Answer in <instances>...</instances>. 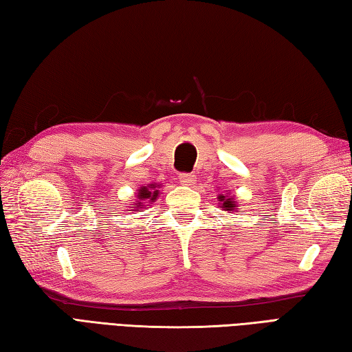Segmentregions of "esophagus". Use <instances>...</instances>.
Returning <instances> with one entry per match:
<instances>
[{
    "mask_svg": "<svg viewBox=\"0 0 352 352\" xmlns=\"http://www.w3.org/2000/svg\"><path fill=\"white\" fill-rule=\"evenodd\" d=\"M179 182H181L185 186H191V185H195V182H196V176L191 175V173H182L181 176H179Z\"/></svg>",
    "mask_w": 352,
    "mask_h": 352,
    "instance_id": "obj_1",
    "label": "esophagus"
}]
</instances>
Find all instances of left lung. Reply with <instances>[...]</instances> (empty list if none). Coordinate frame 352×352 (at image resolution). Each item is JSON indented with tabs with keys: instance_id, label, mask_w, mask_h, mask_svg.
Wrapping results in <instances>:
<instances>
[{
	"instance_id": "left-lung-1",
	"label": "left lung",
	"mask_w": 352,
	"mask_h": 352,
	"mask_svg": "<svg viewBox=\"0 0 352 352\" xmlns=\"http://www.w3.org/2000/svg\"><path fill=\"white\" fill-rule=\"evenodd\" d=\"M219 205L223 211H236L239 210V202H236L235 197L231 196V192H226V195H219L217 197Z\"/></svg>"
}]
</instances>
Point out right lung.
Wrapping results in <instances>:
<instances>
[{
  "instance_id": "obj_1",
  "label": "right lung",
  "mask_w": 352,
  "mask_h": 352,
  "mask_svg": "<svg viewBox=\"0 0 352 352\" xmlns=\"http://www.w3.org/2000/svg\"><path fill=\"white\" fill-rule=\"evenodd\" d=\"M161 184H147V185H141L140 190H136L138 192H136V205L132 206V210L129 211H138V210H142L144 206H148V204L155 202V200L157 199V196L161 195L160 192V188H161Z\"/></svg>"
}]
</instances>
